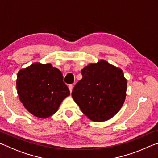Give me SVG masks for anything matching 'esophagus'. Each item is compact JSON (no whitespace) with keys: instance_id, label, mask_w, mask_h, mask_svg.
Returning <instances> with one entry per match:
<instances>
[{"instance_id":"obj_1","label":"esophagus","mask_w":158,"mask_h":158,"mask_svg":"<svg viewBox=\"0 0 158 158\" xmlns=\"http://www.w3.org/2000/svg\"><path fill=\"white\" fill-rule=\"evenodd\" d=\"M68 88H69V91H70V93H72V91H73V85H72V84L69 85Z\"/></svg>"}]
</instances>
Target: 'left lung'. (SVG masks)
I'll return each mask as SVG.
<instances>
[{
  "label": "left lung",
  "instance_id": "8db88e82",
  "mask_svg": "<svg viewBox=\"0 0 158 158\" xmlns=\"http://www.w3.org/2000/svg\"><path fill=\"white\" fill-rule=\"evenodd\" d=\"M82 79L72 96L83 114L93 121H105L116 115L126 97L127 80L121 68L105 60L91 63L81 70Z\"/></svg>",
  "mask_w": 158,
  "mask_h": 158
}]
</instances>
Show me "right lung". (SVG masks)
<instances>
[{
	"label": "right lung",
	"mask_w": 158,
	"mask_h": 158,
	"mask_svg": "<svg viewBox=\"0 0 158 158\" xmlns=\"http://www.w3.org/2000/svg\"><path fill=\"white\" fill-rule=\"evenodd\" d=\"M17 89L24 107L41 118L54 114L62 101L69 95L61 72L50 63H35L19 70Z\"/></svg>",
	"instance_id": "obj_1"
}]
</instances>
